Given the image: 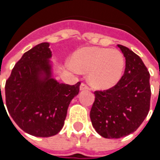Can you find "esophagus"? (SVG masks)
<instances>
[{
  "instance_id": "34e87169",
  "label": "esophagus",
  "mask_w": 160,
  "mask_h": 160,
  "mask_svg": "<svg viewBox=\"0 0 160 160\" xmlns=\"http://www.w3.org/2000/svg\"><path fill=\"white\" fill-rule=\"evenodd\" d=\"M80 91H86V90H88L89 89V87L87 86V84L85 83H81V85H80Z\"/></svg>"
}]
</instances>
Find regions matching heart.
Returning a JSON list of instances; mask_svg holds the SVG:
<instances>
[{
    "label": "heart",
    "mask_w": 160,
    "mask_h": 160,
    "mask_svg": "<svg viewBox=\"0 0 160 160\" xmlns=\"http://www.w3.org/2000/svg\"><path fill=\"white\" fill-rule=\"evenodd\" d=\"M125 61L116 49L86 47L77 50L71 57L69 66L74 70L88 73L89 83L98 89H108L120 80Z\"/></svg>",
    "instance_id": "b5f03b06"
}]
</instances>
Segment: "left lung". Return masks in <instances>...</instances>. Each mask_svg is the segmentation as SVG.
Returning a JSON list of instances; mask_svg holds the SVG:
<instances>
[{"mask_svg": "<svg viewBox=\"0 0 160 160\" xmlns=\"http://www.w3.org/2000/svg\"><path fill=\"white\" fill-rule=\"evenodd\" d=\"M118 46L126 60L123 75L110 89L95 91L90 111L95 130L107 139H118L134 132L150 109V73L147 67L128 48Z\"/></svg>", "mask_w": 160, "mask_h": 160, "instance_id": "left-lung-1", "label": "left lung"}]
</instances>
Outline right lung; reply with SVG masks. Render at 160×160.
I'll return each mask as SVG.
<instances>
[{
    "mask_svg": "<svg viewBox=\"0 0 160 160\" xmlns=\"http://www.w3.org/2000/svg\"><path fill=\"white\" fill-rule=\"evenodd\" d=\"M51 53L49 42L26 51L5 85L6 105L11 118L22 130L38 137L59 133L70 102L80 92V82L70 86L51 78L48 60ZM1 101L3 103L2 97Z\"/></svg>",
    "mask_w": 160,
    "mask_h": 160,
    "instance_id": "add662e5",
    "label": "right lung"
}]
</instances>
